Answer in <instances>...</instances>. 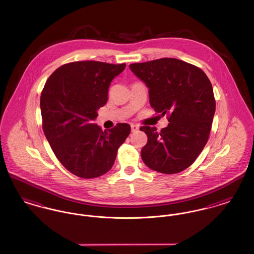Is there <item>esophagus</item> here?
Masks as SVG:
<instances>
[{
    "mask_svg": "<svg viewBox=\"0 0 254 254\" xmlns=\"http://www.w3.org/2000/svg\"><path fill=\"white\" fill-rule=\"evenodd\" d=\"M130 127H131V132H136L139 130V127L136 125H131Z\"/></svg>",
    "mask_w": 254,
    "mask_h": 254,
    "instance_id": "1",
    "label": "esophagus"
}]
</instances>
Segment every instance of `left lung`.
Segmentation results:
<instances>
[{
	"label": "left lung",
	"instance_id": "8db88e82",
	"mask_svg": "<svg viewBox=\"0 0 254 254\" xmlns=\"http://www.w3.org/2000/svg\"><path fill=\"white\" fill-rule=\"evenodd\" d=\"M129 68L147 86L151 108L169 114V126L161 131L140 128L147 135L141 157L158 172H181L207 142L216 107L211 83L202 69L174 58L131 64Z\"/></svg>",
	"mask_w": 254,
	"mask_h": 254
}]
</instances>
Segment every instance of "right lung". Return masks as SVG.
I'll list each match as a JSON object with an SVG mask.
<instances>
[{"label":"right lung","mask_w":254,"mask_h":254,"mask_svg":"<svg viewBox=\"0 0 254 254\" xmlns=\"http://www.w3.org/2000/svg\"><path fill=\"white\" fill-rule=\"evenodd\" d=\"M126 68L85 61L65 64L50 75L41 94L43 129L54 154L74 175L90 179L112 168L128 124L103 131L93 121L108 102L111 81Z\"/></svg>","instance_id":"1"}]
</instances>
